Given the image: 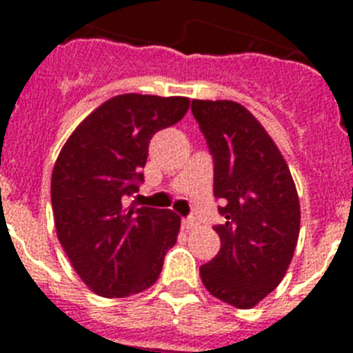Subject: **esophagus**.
Returning a JSON list of instances; mask_svg holds the SVG:
<instances>
[{"label": "esophagus", "mask_w": 353, "mask_h": 353, "mask_svg": "<svg viewBox=\"0 0 353 353\" xmlns=\"http://www.w3.org/2000/svg\"><path fill=\"white\" fill-rule=\"evenodd\" d=\"M196 227H198V221H196V218H185V220H183V229H185L187 232L194 231Z\"/></svg>", "instance_id": "34e87169"}]
</instances>
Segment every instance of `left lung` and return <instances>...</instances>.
I'll use <instances>...</instances> for the list:
<instances>
[{"instance_id": "1", "label": "left lung", "mask_w": 353, "mask_h": 353, "mask_svg": "<svg viewBox=\"0 0 353 353\" xmlns=\"http://www.w3.org/2000/svg\"><path fill=\"white\" fill-rule=\"evenodd\" d=\"M214 157V196L225 218L220 252L199 268L210 295L249 310L282 282L301 231L290 166L265 128L232 101H192Z\"/></svg>"}]
</instances>
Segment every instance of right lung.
Wrapping results in <instances>:
<instances>
[{
	"label": "right lung",
	"instance_id": "add662e5",
	"mask_svg": "<svg viewBox=\"0 0 353 353\" xmlns=\"http://www.w3.org/2000/svg\"><path fill=\"white\" fill-rule=\"evenodd\" d=\"M187 97L126 93L91 112L60 150L51 177L58 240L93 293L122 299L159 279L181 218L172 210L124 207L143 181L150 139L181 121Z\"/></svg>",
	"mask_w": 353,
	"mask_h": 353
}]
</instances>
